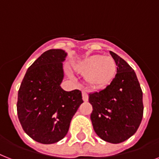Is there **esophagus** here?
Segmentation results:
<instances>
[{
	"mask_svg": "<svg viewBox=\"0 0 159 159\" xmlns=\"http://www.w3.org/2000/svg\"><path fill=\"white\" fill-rule=\"evenodd\" d=\"M82 99L84 101H87L88 100V94L86 91H82Z\"/></svg>",
	"mask_w": 159,
	"mask_h": 159,
	"instance_id": "obj_1",
	"label": "esophagus"
}]
</instances>
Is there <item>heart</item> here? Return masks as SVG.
<instances>
[{"label": "heart", "instance_id": "b5f03b06", "mask_svg": "<svg viewBox=\"0 0 159 159\" xmlns=\"http://www.w3.org/2000/svg\"><path fill=\"white\" fill-rule=\"evenodd\" d=\"M76 70L86 75V82L93 88L107 86L115 77L117 64L113 57L94 55L84 59L74 66Z\"/></svg>", "mask_w": 159, "mask_h": 159}]
</instances>
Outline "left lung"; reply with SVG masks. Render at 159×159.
I'll list each match as a JSON object with an SVG mask.
<instances>
[{"mask_svg": "<svg viewBox=\"0 0 159 159\" xmlns=\"http://www.w3.org/2000/svg\"><path fill=\"white\" fill-rule=\"evenodd\" d=\"M117 64L112 82L89 94L93 128L102 140L118 144L132 136L143 117V93L135 71L124 59L110 51Z\"/></svg>", "mask_w": 159, "mask_h": 159, "instance_id": "obj_1", "label": "left lung"}]
</instances>
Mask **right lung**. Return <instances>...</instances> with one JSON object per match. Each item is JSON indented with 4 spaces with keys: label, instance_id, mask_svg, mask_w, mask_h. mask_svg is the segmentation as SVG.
<instances>
[{
    "label": "right lung",
    "instance_id": "obj_1",
    "mask_svg": "<svg viewBox=\"0 0 159 159\" xmlns=\"http://www.w3.org/2000/svg\"><path fill=\"white\" fill-rule=\"evenodd\" d=\"M67 55L60 49L44 52L28 68L19 87V120L26 134L37 142L49 144L62 140L83 103L79 90L66 91L60 86Z\"/></svg>",
    "mask_w": 159,
    "mask_h": 159
}]
</instances>
